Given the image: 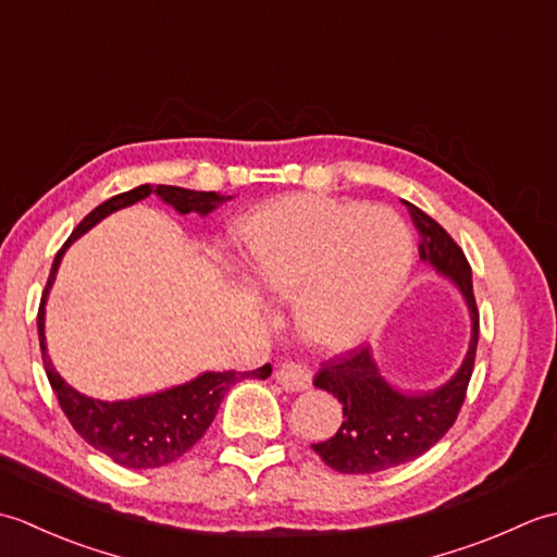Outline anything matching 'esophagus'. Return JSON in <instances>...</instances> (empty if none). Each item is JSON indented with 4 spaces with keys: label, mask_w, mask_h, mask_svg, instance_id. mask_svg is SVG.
Segmentation results:
<instances>
[{
    "label": "esophagus",
    "mask_w": 557,
    "mask_h": 557,
    "mask_svg": "<svg viewBox=\"0 0 557 557\" xmlns=\"http://www.w3.org/2000/svg\"><path fill=\"white\" fill-rule=\"evenodd\" d=\"M277 383L287 389V393H301V389H309L313 377L311 371L304 369L299 363H282L275 371Z\"/></svg>",
    "instance_id": "34e87169"
}]
</instances>
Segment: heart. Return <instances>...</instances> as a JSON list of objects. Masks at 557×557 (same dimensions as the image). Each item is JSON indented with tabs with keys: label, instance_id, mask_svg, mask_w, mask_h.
Listing matches in <instances>:
<instances>
[{
	"label": "heart",
	"instance_id": "obj_1",
	"mask_svg": "<svg viewBox=\"0 0 557 557\" xmlns=\"http://www.w3.org/2000/svg\"><path fill=\"white\" fill-rule=\"evenodd\" d=\"M248 280L292 299L299 333L325 351L375 337L405 294L417 244L399 212L323 196H287L239 227Z\"/></svg>",
	"mask_w": 557,
	"mask_h": 557
}]
</instances>
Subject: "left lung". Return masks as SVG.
Masks as SVG:
<instances>
[{"label":"left lung","mask_w":557,"mask_h":557,"mask_svg":"<svg viewBox=\"0 0 557 557\" xmlns=\"http://www.w3.org/2000/svg\"><path fill=\"white\" fill-rule=\"evenodd\" d=\"M407 203V200H405ZM421 232V260L453 282L471 318L469 349L459 369L435 389L407 393L385 381L371 347L323 363L313 385L339 399L342 425L323 443L311 445L330 469L339 474H375L405 465L431 449L455 423L467 395L479 345V311L471 285V268L461 248L441 224L417 206L407 203Z\"/></svg>","instance_id":"8db88e82"}]
</instances>
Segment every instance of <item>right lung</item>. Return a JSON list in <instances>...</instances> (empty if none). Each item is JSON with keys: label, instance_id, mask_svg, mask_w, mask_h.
Returning <instances> with one entry per match:
<instances>
[{"label": "right lung", "instance_id": "1", "mask_svg": "<svg viewBox=\"0 0 557 557\" xmlns=\"http://www.w3.org/2000/svg\"><path fill=\"white\" fill-rule=\"evenodd\" d=\"M156 194L162 203L172 206L180 215H196L206 218L208 212L220 208L222 203L232 200V196H220L212 191H191V188L182 186H136L132 191L114 196L104 200L92 212H88L78 227L71 232L69 242L62 246V251L54 256V263L47 277V285L42 292L40 311H38V335H40V349H42V363L47 381H50L54 395L59 399V407L66 413V419L74 425L76 433L92 445L98 453L108 455L112 461L126 469H156L164 467L170 461L180 459L184 453H188L203 433L208 425L215 419V413L222 405L227 389L244 381V377H265L272 373V366L265 363L256 371H206L191 381L182 385L164 387L160 393L140 395L132 399H116L104 401L78 393L76 387H71L62 375L57 373L54 363L47 354V337H45V306L50 289L57 280V270L62 265V258L66 248L81 239L88 230L96 227L112 212L128 208L138 203V200Z\"/></svg>", "mask_w": 557, "mask_h": 557}]
</instances>
